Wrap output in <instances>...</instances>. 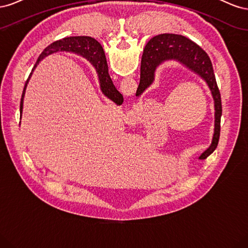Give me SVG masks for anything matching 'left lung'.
<instances>
[{
    "label": "left lung",
    "instance_id": "left-lung-1",
    "mask_svg": "<svg viewBox=\"0 0 248 248\" xmlns=\"http://www.w3.org/2000/svg\"><path fill=\"white\" fill-rule=\"evenodd\" d=\"M167 61H176L187 69L196 73L204 80L214 100V133L211 145L201 154L200 159H205L217 147L220 136V117L222 112L219 89L217 87L211 60L207 52L190 39L182 35L160 34L154 36L145 46L141 57L140 79L137 90L140 97L153 84L157 67Z\"/></svg>",
    "mask_w": 248,
    "mask_h": 248
}]
</instances>
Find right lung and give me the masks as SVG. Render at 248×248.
<instances>
[{"label": "right lung", "mask_w": 248, "mask_h": 248, "mask_svg": "<svg viewBox=\"0 0 248 248\" xmlns=\"http://www.w3.org/2000/svg\"><path fill=\"white\" fill-rule=\"evenodd\" d=\"M59 51L72 52V54H77L78 56H81L82 58L87 59L96 69V73H97V77H98L99 86H100L102 94L106 97H108V98L110 99L112 102H115L117 106H121L123 102V96L116 89L114 84H112V80L108 74L107 58H106V55H104L101 44L96 39L89 36L66 37V38H63L61 40L52 42L50 46H48L46 49L43 50L42 54L39 56L38 60H37L32 72L30 73L29 78L26 81L24 92H22V95H21L20 119H21L22 108H24V98L26 94V89L30 78L32 77L34 69L36 68L37 65L39 64L41 60ZM19 125H20V122H19Z\"/></svg>", "instance_id": "add662e5"}]
</instances>
